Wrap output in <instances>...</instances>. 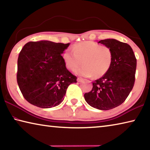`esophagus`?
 Returning <instances> with one entry per match:
<instances>
[{
	"instance_id": "34e87169",
	"label": "esophagus",
	"mask_w": 150,
	"mask_h": 150,
	"mask_svg": "<svg viewBox=\"0 0 150 150\" xmlns=\"http://www.w3.org/2000/svg\"><path fill=\"white\" fill-rule=\"evenodd\" d=\"M77 80L78 82H81V81H82L83 79L82 78H81V77H78Z\"/></svg>"
}]
</instances>
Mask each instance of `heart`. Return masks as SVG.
<instances>
[{"label": "heart", "mask_w": 150, "mask_h": 150, "mask_svg": "<svg viewBox=\"0 0 150 150\" xmlns=\"http://www.w3.org/2000/svg\"><path fill=\"white\" fill-rule=\"evenodd\" d=\"M73 52L65 51L63 59L68 69L75 71L82 62L83 66L76 71L78 75L84 77L99 78L110 69L113 60L111 49L93 42H84L75 44Z\"/></svg>", "instance_id": "b5f03b06"}]
</instances>
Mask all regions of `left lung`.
<instances>
[{
	"mask_svg": "<svg viewBox=\"0 0 150 150\" xmlns=\"http://www.w3.org/2000/svg\"><path fill=\"white\" fill-rule=\"evenodd\" d=\"M98 43L111 49L113 60L108 72L93 83V88L86 93L88 105L99 110H110L122 104L134 87L136 58L126 43L115 39L103 40Z\"/></svg>",
	"mask_w": 150,
	"mask_h": 150,
	"instance_id": "left-lung-1",
	"label": "left lung"
}]
</instances>
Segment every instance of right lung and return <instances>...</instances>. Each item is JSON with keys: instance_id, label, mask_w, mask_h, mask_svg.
<instances>
[{"instance_id": "obj_1", "label": "right lung", "mask_w": 150, "mask_h": 150, "mask_svg": "<svg viewBox=\"0 0 150 150\" xmlns=\"http://www.w3.org/2000/svg\"><path fill=\"white\" fill-rule=\"evenodd\" d=\"M69 44L29 42L18 59L17 83L28 102L47 108L59 105L77 77L65 67L62 54Z\"/></svg>"}]
</instances>
